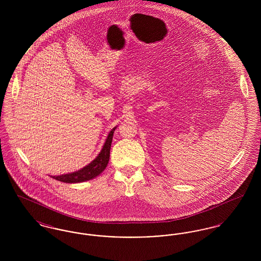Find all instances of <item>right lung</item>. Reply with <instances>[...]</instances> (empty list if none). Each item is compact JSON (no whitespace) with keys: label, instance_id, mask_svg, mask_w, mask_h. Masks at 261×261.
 <instances>
[{"label":"right lung","instance_id":"right-lung-1","mask_svg":"<svg viewBox=\"0 0 261 261\" xmlns=\"http://www.w3.org/2000/svg\"><path fill=\"white\" fill-rule=\"evenodd\" d=\"M115 129H116V127H114L110 132L99 155L91 163H89L85 167H83L82 169H80L76 172L62 174L59 176H50V177H53L54 179H56L58 181L64 182V183H79V182H84V181H88V180H91V179L97 177L99 174L101 173L106 169L109 161H110V151H111V147H112V137H113V133H114Z\"/></svg>","mask_w":261,"mask_h":261}]
</instances>
